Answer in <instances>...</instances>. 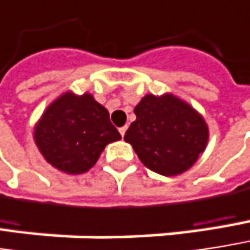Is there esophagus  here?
<instances>
[{"label": "esophagus", "mask_w": 250, "mask_h": 250, "mask_svg": "<svg viewBox=\"0 0 250 250\" xmlns=\"http://www.w3.org/2000/svg\"><path fill=\"white\" fill-rule=\"evenodd\" d=\"M125 130H127V125H125V127H120V128H119V131H120V134H122L123 137H125Z\"/></svg>", "instance_id": "1"}]
</instances>
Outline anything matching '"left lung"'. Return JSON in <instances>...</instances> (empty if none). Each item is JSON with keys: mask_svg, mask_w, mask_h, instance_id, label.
Returning a JSON list of instances; mask_svg holds the SVG:
<instances>
[{"mask_svg": "<svg viewBox=\"0 0 250 250\" xmlns=\"http://www.w3.org/2000/svg\"><path fill=\"white\" fill-rule=\"evenodd\" d=\"M136 120L125 140L142 163L163 176H176L190 169L205 151L209 130L203 117L188 103L165 94H147L134 108Z\"/></svg>", "mask_w": 250, "mask_h": 250, "instance_id": "obj_1", "label": "left lung"}]
</instances>
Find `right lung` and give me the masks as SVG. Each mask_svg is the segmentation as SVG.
<instances>
[{
    "instance_id": "right-lung-1",
    "label": "right lung",
    "mask_w": 250,
    "mask_h": 250,
    "mask_svg": "<svg viewBox=\"0 0 250 250\" xmlns=\"http://www.w3.org/2000/svg\"><path fill=\"white\" fill-rule=\"evenodd\" d=\"M34 139L56 169L81 174L91 169L108 143L122 139L107 108L91 94L65 93L53 102L35 125Z\"/></svg>"
}]
</instances>
